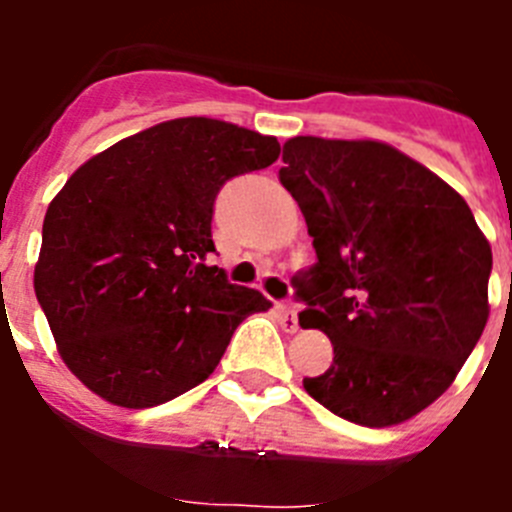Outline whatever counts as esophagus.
<instances>
[{
  "label": "esophagus",
  "mask_w": 512,
  "mask_h": 512,
  "mask_svg": "<svg viewBox=\"0 0 512 512\" xmlns=\"http://www.w3.org/2000/svg\"><path fill=\"white\" fill-rule=\"evenodd\" d=\"M277 315H279V323H282V328L287 330V333H295L300 325H297V312L295 307L289 305H277Z\"/></svg>",
  "instance_id": "1"
}]
</instances>
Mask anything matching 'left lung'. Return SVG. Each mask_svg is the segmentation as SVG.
Instances as JSON below:
<instances>
[{
    "instance_id": "obj_1",
    "label": "left lung",
    "mask_w": 512,
    "mask_h": 512,
    "mask_svg": "<svg viewBox=\"0 0 512 512\" xmlns=\"http://www.w3.org/2000/svg\"><path fill=\"white\" fill-rule=\"evenodd\" d=\"M282 161L318 253L300 325L333 343L307 395L366 428L405 423L449 390L485 330L490 243L456 189L387 143L297 135Z\"/></svg>"
}]
</instances>
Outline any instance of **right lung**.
Instances as JSON below:
<instances>
[{
	"mask_svg": "<svg viewBox=\"0 0 512 512\" xmlns=\"http://www.w3.org/2000/svg\"><path fill=\"white\" fill-rule=\"evenodd\" d=\"M271 135L179 117L81 164L53 197L35 297L58 354L120 408H153L205 382L233 330L271 302L210 266L212 205L228 179L279 158Z\"/></svg>",
	"mask_w": 512,
	"mask_h": 512,
	"instance_id": "1",
	"label": "right lung"
}]
</instances>
